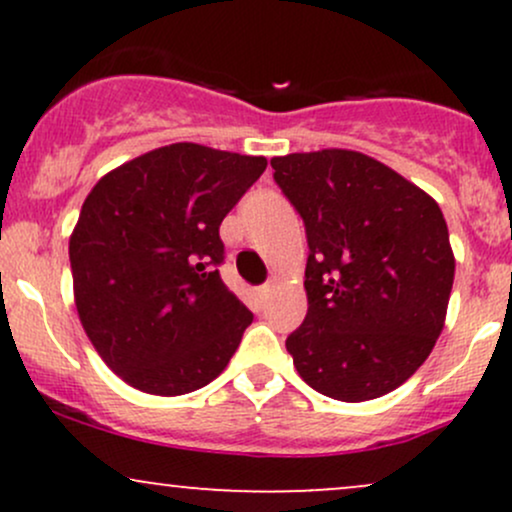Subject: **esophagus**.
Segmentation results:
<instances>
[{
    "instance_id": "esophagus-1",
    "label": "esophagus",
    "mask_w": 512,
    "mask_h": 512,
    "mask_svg": "<svg viewBox=\"0 0 512 512\" xmlns=\"http://www.w3.org/2000/svg\"><path fill=\"white\" fill-rule=\"evenodd\" d=\"M272 281H267V284H264V286H260V298H262V301H267V298H269V293H272Z\"/></svg>"
}]
</instances>
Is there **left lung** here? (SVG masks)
<instances>
[{
    "label": "left lung",
    "mask_w": 512,
    "mask_h": 512,
    "mask_svg": "<svg viewBox=\"0 0 512 512\" xmlns=\"http://www.w3.org/2000/svg\"><path fill=\"white\" fill-rule=\"evenodd\" d=\"M308 236V313L286 339L320 395L366 402L407 383L436 346L455 279L448 223L414 182L349 149L272 158Z\"/></svg>",
    "instance_id": "1"
}]
</instances>
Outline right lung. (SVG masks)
<instances>
[{
	"label": "right lung",
	"mask_w": 512,
	"mask_h": 512,
	"mask_svg": "<svg viewBox=\"0 0 512 512\" xmlns=\"http://www.w3.org/2000/svg\"><path fill=\"white\" fill-rule=\"evenodd\" d=\"M267 168L202 144H170L110 170L72 238L79 320L113 373L149 395L209 385L252 313L223 284L219 226Z\"/></svg>",
	"instance_id": "right-lung-1"
}]
</instances>
